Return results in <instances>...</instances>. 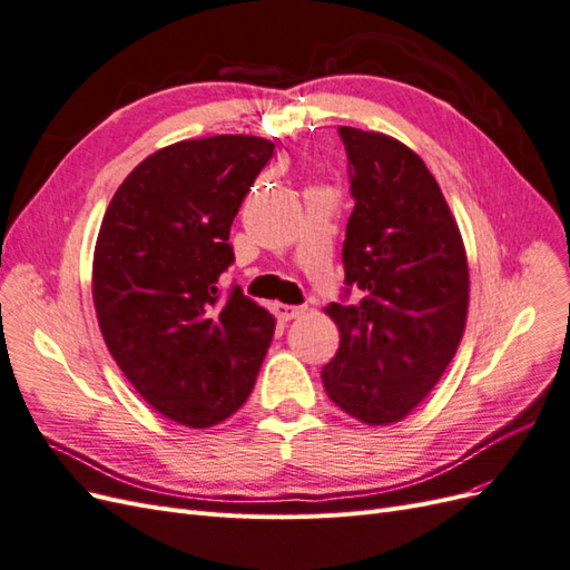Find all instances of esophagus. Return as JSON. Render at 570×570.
Wrapping results in <instances>:
<instances>
[{"label":"esophagus","instance_id":"34e87169","mask_svg":"<svg viewBox=\"0 0 570 570\" xmlns=\"http://www.w3.org/2000/svg\"><path fill=\"white\" fill-rule=\"evenodd\" d=\"M275 312L283 321H292V318H299L306 308L304 306H289V304H275Z\"/></svg>","mask_w":570,"mask_h":570}]
</instances>
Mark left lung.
Listing matches in <instances>:
<instances>
[{
  "label": "left lung",
  "instance_id": "left-lung-1",
  "mask_svg": "<svg viewBox=\"0 0 570 570\" xmlns=\"http://www.w3.org/2000/svg\"><path fill=\"white\" fill-rule=\"evenodd\" d=\"M354 212L342 245L344 295L325 306L340 350L327 396L368 425L402 421L456 354L469 316V262L438 180L390 135L342 126Z\"/></svg>",
  "mask_w": 570,
  "mask_h": 570
}]
</instances>
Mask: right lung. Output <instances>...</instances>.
Here are the masks:
<instances>
[{
    "instance_id": "obj_1",
    "label": "right lung",
    "mask_w": 570,
    "mask_h": 570,
    "mask_svg": "<svg viewBox=\"0 0 570 570\" xmlns=\"http://www.w3.org/2000/svg\"><path fill=\"white\" fill-rule=\"evenodd\" d=\"M275 145L214 135L168 145L132 168L101 220L92 299L101 337L142 400L187 428L247 402L275 318L218 275L230 226Z\"/></svg>"
}]
</instances>
